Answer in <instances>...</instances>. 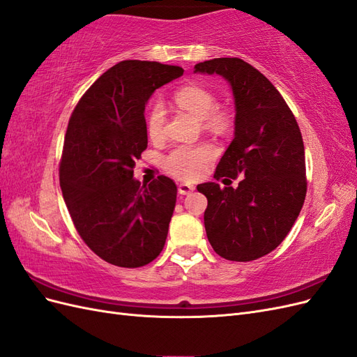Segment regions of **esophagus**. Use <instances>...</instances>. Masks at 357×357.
<instances>
[{"instance_id": "esophagus-1", "label": "esophagus", "mask_w": 357, "mask_h": 357, "mask_svg": "<svg viewBox=\"0 0 357 357\" xmlns=\"http://www.w3.org/2000/svg\"><path fill=\"white\" fill-rule=\"evenodd\" d=\"M192 190H195V186L189 185V183H180V185H178L180 195H189Z\"/></svg>"}]
</instances>
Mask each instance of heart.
Segmentation results:
<instances>
[{"label": "heart", "mask_w": 357, "mask_h": 357, "mask_svg": "<svg viewBox=\"0 0 357 357\" xmlns=\"http://www.w3.org/2000/svg\"><path fill=\"white\" fill-rule=\"evenodd\" d=\"M174 102L181 110L201 119L205 129L213 132H226L232 125V114L223 105H218L215 93L202 84H188L174 93ZM147 134L153 142L165 137L167 110L160 101H153L147 112ZM215 156V149L210 143L181 144L164 159V168L181 180H193L202 174L208 162Z\"/></svg>", "instance_id": "1"}]
</instances>
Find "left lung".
Here are the masks:
<instances>
[{"instance_id": "1", "label": "left lung", "mask_w": 357, "mask_h": 357, "mask_svg": "<svg viewBox=\"0 0 357 357\" xmlns=\"http://www.w3.org/2000/svg\"><path fill=\"white\" fill-rule=\"evenodd\" d=\"M195 73L219 74L235 98V137L226 149L215 180L238 188L202 183L207 238L219 256L248 262L271 253L298 219L307 195L305 152L301 129L275 86L240 58H215ZM232 183V181H231Z\"/></svg>"}]
</instances>
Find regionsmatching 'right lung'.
<instances>
[{"instance_id":"right-lung-1","label":"right lung","mask_w":357,"mask_h":357,"mask_svg":"<svg viewBox=\"0 0 357 357\" xmlns=\"http://www.w3.org/2000/svg\"><path fill=\"white\" fill-rule=\"evenodd\" d=\"M181 74L177 66L122 61L83 93L70 117L59 162L63 201L82 240L112 265L144 266L165 245L177 186L165 176L142 186L134 167L147 149V100Z\"/></svg>"}]
</instances>
